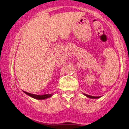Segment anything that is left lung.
<instances>
[{
    "label": "left lung",
    "mask_w": 129,
    "mask_h": 129,
    "mask_svg": "<svg viewBox=\"0 0 129 129\" xmlns=\"http://www.w3.org/2000/svg\"><path fill=\"white\" fill-rule=\"evenodd\" d=\"M83 95H85V96H86V97H88V98H89V99H99V98H100V97H101L100 96H99V97H94V96L88 95V94H84V93H83Z\"/></svg>",
    "instance_id": "1"
}]
</instances>
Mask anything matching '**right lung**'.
Returning a JSON list of instances; mask_svg holds the SVG:
<instances>
[{"instance_id": "right-lung-1", "label": "right lung", "mask_w": 129, "mask_h": 129, "mask_svg": "<svg viewBox=\"0 0 129 129\" xmlns=\"http://www.w3.org/2000/svg\"><path fill=\"white\" fill-rule=\"evenodd\" d=\"M23 92L25 93L26 94H27V95L30 96V97H32V98L38 99V100H44V99H46L47 98H49V97H52L53 94H44V95H36V94H30V93H29L27 92H26V91H23Z\"/></svg>"}]
</instances>
